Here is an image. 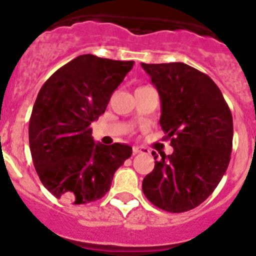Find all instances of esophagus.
Wrapping results in <instances>:
<instances>
[{"mask_svg":"<svg viewBox=\"0 0 256 256\" xmlns=\"http://www.w3.org/2000/svg\"><path fill=\"white\" fill-rule=\"evenodd\" d=\"M132 152H134V154H150V150L146 148V147H142V146H134L132 147Z\"/></svg>","mask_w":256,"mask_h":256,"instance_id":"34e87169","label":"esophagus"}]
</instances>
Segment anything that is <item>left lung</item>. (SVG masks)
Here are the masks:
<instances>
[{
	"label": "left lung",
	"instance_id": "1",
	"mask_svg": "<svg viewBox=\"0 0 256 256\" xmlns=\"http://www.w3.org/2000/svg\"><path fill=\"white\" fill-rule=\"evenodd\" d=\"M161 98L160 125L172 154L157 158L142 180L154 206L171 213L198 207L213 193L228 168L233 116L223 94L207 74L184 63L144 64Z\"/></svg>",
	"mask_w": 256,
	"mask_h": 256
}]
</instances>
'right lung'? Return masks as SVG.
Masks as SVG:
<instances>
[{
	"label": "right lung",
	"mask_w": 256,
	"mask_h": 256,
	"mask_svg": "<svg viewBox=\"0 0 256 256\" xmlns=\"http://www.w3.org/2000/svg\"><path fill=\"white\" fill-rule=\"evenodd\" d=\"M132 66L82 54L40 88L30 118V147L40 182L56 198L73 204L100 200L132 154L128 144H95L90 128Z\"/></svg>",
	"instance_id": "obj_1"
}]
</instances>
